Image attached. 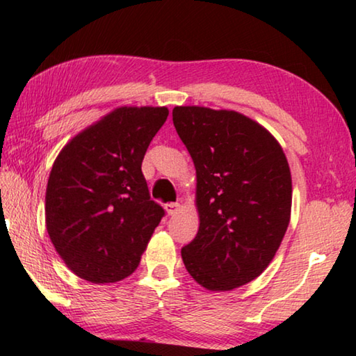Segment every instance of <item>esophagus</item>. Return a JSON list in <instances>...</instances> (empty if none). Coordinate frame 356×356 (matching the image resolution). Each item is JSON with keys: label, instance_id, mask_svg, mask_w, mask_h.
<instances>
[{"label": "esophagus", "instance_id": "34e87169", "mask_svg": "<svg viewBox=\"0 0 356 356\" xmlns=\"http://www.w3.org/2000/svg\"><path fill=\"white\" fill-rule=\"evenodd\" d=\"M180 207H182V206H180L179 202H170V204H166V206H165V210H166L168 215H174V213L179 212Z\"/></svg>", "mask_w": 356, "mask_h": 356}]
</instances>
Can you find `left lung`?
<instances>
[{
	"label": "left lung",
	"mask_w": 356,
	"mask_h": 356,
	"mask_svg": "<svg viewBox=\"0 0 356 356\" xmlns=\"http://www.w3.org/2000/svg\"><path fill=\"white\" fill-rule=\"evenodd\" d=\"M172 122L196 168L200 229L182 248L186 272L207 291L256 280L291 221L292 177L276 138L231 110L176 106Z\"/></svg>",
	"instance_id": "obj_1"
}]
</instances>
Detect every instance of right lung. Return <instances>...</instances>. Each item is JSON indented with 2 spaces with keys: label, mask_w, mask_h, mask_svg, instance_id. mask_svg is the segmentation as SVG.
Here are the masks:
<instances>
[{
  "label": "right lung",
  "mask_w": 356,
  "mask_h": 356,
  "mask_svg": "<svg viewBox=\"0 0 356 356\" xmlns=\"http://www.w3.org/2000/svg\"><path fill=\"white\" fill-rule=\"evenodd\" d=\"M166 106H119L65 144L45 193L48 236L64 264L94 284L140 265L165 210L149 196L141 163Z\"/></svg>",
  "instance_id": "1"
}]
</instances>
